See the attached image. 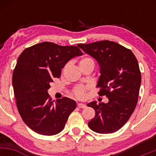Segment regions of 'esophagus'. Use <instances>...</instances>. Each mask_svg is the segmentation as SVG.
<instances>
[{"instance_id": "1", "label": "esophagus", "mask_w": 156, "mask_h": 156, "mask_svg": "<svg viewBox=\"0 0 156 156\" xmlns=\"http://www.w3.org/2000/svg\"><path fill=\"white\" fill-rule=\"evenodd\" d=\"M77 106L80 108H86V106H87V105H86L85 104H83V103H78Z\"/></svg>"}]
</instances>
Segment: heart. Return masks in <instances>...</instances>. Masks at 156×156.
Listing matches in <instances>:
<instances>
[{
  "label": "heart",
  "mask_w": 156,
  "mask_h": 156,
  "mask_svg": "<svg viewBox=\"0 0 156 156\" xmlns=\"http://www.w3.org/2000/svg\"><path fill=\"white\" fill-rule=\"evenodd\" d=\"M90 61H92L90 58H83L80 61L79 64L90 62ZM86 91H87V87H83V86H77L73 90V94L76 98L82 100L86 97Z\"/></svg>",
  "instance_id": "heart-1"
}]
</instances>
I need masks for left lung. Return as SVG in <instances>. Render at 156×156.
Returning a JSON list of instances; mask_svg holds the SVG:
<instances>
[{
  "label": "left lung",
  "mask_w": 156,
  "mask_h": 156,
  "mask_svg": "<svg viewBox=\"0 0 156 156\" xmlns=\"http://www.w3.org/2000/svg\"><path fill=\"white\" fill-rule=\"evenodd\" d=\"M87 54L95 58L101 68L97 87L98 94L108 98L107 103L87 104L95 111L89 122L91 130L99 133H112L128 122L136 106L141 73L138 61L130 49L112 41L78 44Z\"/></svg>",
  "instance_id": "8db88e82"
}]
</instances>
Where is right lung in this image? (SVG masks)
Segmentation results:
<instances>
[{
    "mask_svg": "<svg viewBox=\"0 0 156 156\" xmlns=\"http://www.w3.org/2000/svg\"><path fill=\"white\" fill-rule=\"evenodd\" d=\"M82 54L77 46L43 42L26 48L20 55L12 75L16 103L23 122L36 133H60L76 109V102L65 97L53 103L48 90L68 61Z\"/></svg>",
    "mask_w": 156,
    "mask_h": 156,
    "instance_id": "right-lung-1",
    "label": "right lung"
}]
</instances>
